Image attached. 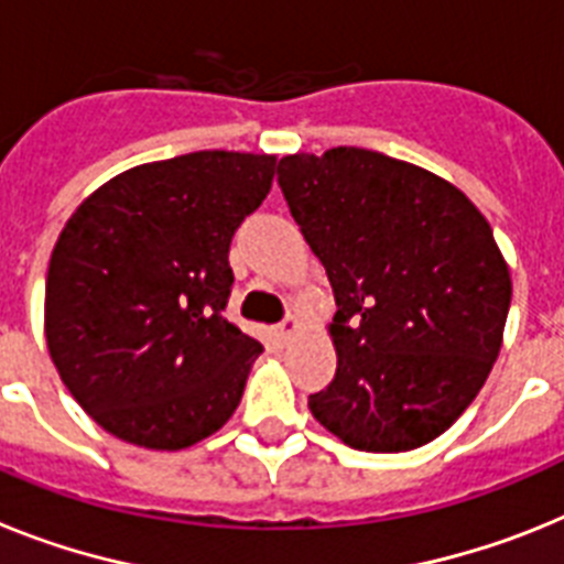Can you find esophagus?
Listing matches in <instances>:
<instances>
[{"label": "esophagus", "instance_id": "obj_1", "mask_svg": "<svg viewBox=\"0 0 564 564\" xmlns=\"http://www.w3.org/2000/svg\"><path fill=\"white\" fill-rule=\"evenodd\" d=\"M295 332H297V317H295V315H286V317H283V321L275 326L278 340H289V337L295 335Z\"/></svg>", "mask_w": 564, "mask_h": 564}]
</instances>
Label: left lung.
<instances>
[{
    "instance_id": "obj_1",
    "label": "left lung",
    "mask_w": 564,
    "mask_h": 564,
    "mask_svg": "<svg viewBox=\"0 0 564 564\" xmlns=\"http://www.w3.org/2000/svg\"><path fill=\"white\" fill-rule=\"evenodd\" d=\"M278 184L337 303V371L312 414L357 452L431 443L502 346L511 272L491 227L440 175L360 147L286 155Z\"/></svg>"
}]
</instances>
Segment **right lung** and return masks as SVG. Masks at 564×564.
I'll use <instances>...</instances> for the list:
<instances>
[{"instance_id": "add662e5", "label": "right lung", "mask_w": 564, "mask_h": 564, "mask_svg": "<svg viewBox=\"0 0 564 564\" xmlns=\"http://www.w3.org/2000/svg\"><path fill=\"white\" fill-rule=\"evenodd\" d=\"M275 155L200 150L116 175L51 254L45 337L62 383L112 437L178 452L238 409L263 346L224 317L229 243Z\"/></svg>"}]
</instances>
